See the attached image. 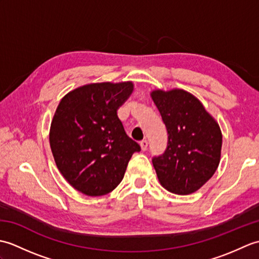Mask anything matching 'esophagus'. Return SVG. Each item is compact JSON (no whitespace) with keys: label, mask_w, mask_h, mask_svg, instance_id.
I'll list each match as a JSON object with an SVG mask.
<instances>
[{"label":"esophagus","mask_w":259,"mask_h":259,"mask_svg":"<svg viewBox=\"0 0 259 259\" xmlns=\"http://www.w3.org/2000/svg\"><path fill=\"white\" fill-rule=\"evenodd\" d=\"M140 148H141L142 151H146L147 148H148V141L147 140H142L140 142Z\"/></svg>","instance_id":"obj_1"}]
</instances>
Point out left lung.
I'll return each instance as SVG.
<instances>
[{"mask_svg":"<svg viewBox=\"0 0 259 259\" xmlns=\"http://www.w3.org/2000/svg\"><path fill=\"white\" fill-rule=\"evenodd\" d=\"M150 97L168 133L166 151L152 159L159 183L176 195L194 194L221 162V126L199 99L184 89H155Z\"/></svg>","mask_w":259,"mask_h":259,"instance_id":"left-lung-1","label":"left lung"}]
</instances>
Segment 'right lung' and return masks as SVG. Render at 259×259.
<instances>
[{"label": "right lung", "instance_id": "add662e5", "mask_svg": "<svg viewBox=\"0 0 259 259\" xmlns=\"http://www.w3.org/2000/svg\"><path fill=\"white\" fill-rule=\"evenodd\" d=\"M133 81L96 82L65 95L54 112L49 140L59 171L83 195H107L123 179L140 146L126 136L118 109Z\"/></svg>", "mask_w": 259, "mask_h": 259}]
</instances>
